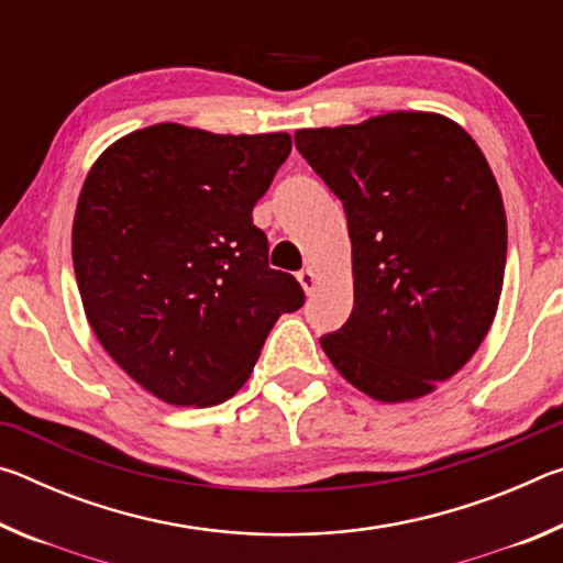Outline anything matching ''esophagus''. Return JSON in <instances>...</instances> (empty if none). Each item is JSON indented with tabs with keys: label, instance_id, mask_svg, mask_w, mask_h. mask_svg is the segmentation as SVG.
Listing matches in <instances>:
<instances>
[{
	"label": "esophagus",
	"instance_id": "obj_1",
	"mask_svg": "<svg viewBox=\"0 0 563 563\" xmlns=\"http://www.w3.org/2000/svg\"><path fill=\"white\" fill-rule=\"evenodd\" d=\"M298 283H300V288L310 295L312 290L318 288V273L312 268H305V271L298 273Z\"/></svg>",
	"mask_w": 563,
	"mask_h": 563
}]
</instances>
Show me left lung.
Instances as JSON below:
<instances>
[{"label": "left lung", "mask_w": 563, "mask_h": 563, "mask_svg": "<svg viewBox=\"0 0 563 563\" xmlns=\"http://www.w3.org/2000/svg\"><path fill=\"white\" fill-rule=\"evenodd\" d=\"M347 216L355 305L320 338L377 402H409L470 362L497 316L507 263L501 190L482 148L434 111L295 131Z\"/></svg>", "instance_id": "left-lung-1"}]
</instances>
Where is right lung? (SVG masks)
<instances>
[{"label":"right lung","mask_w":563,"mask_h":563,"mask_svg":"<svg viewBox=\"0 0 563 563\" xmlns=\"http://www.w3.org/2000/svg\"><path fill=\"white\" fill-rule=\"evenodd\" d=\"M290 146L283 131L164 121L113 141L84 178L71 228L84 312L123 373L168 405L233 397L275 320L305 302L253 225Z\"/></svg>","instance_id":"add662e5"}]
</instances>
